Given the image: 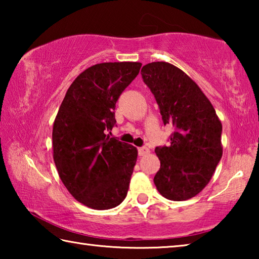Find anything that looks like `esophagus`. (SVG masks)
<instances>
[{
    "label": "esophagus",
    "instance_id": "obj_1",
    "mask_svg": "<svg viewBox=\"0 0 259 259\" xmlns=\"http://www.w3.org/2000/svg\"><path fill=\"white\" fill-rule=\"evenodd\" d=\"M148 152H150V150H148V148H147L146 146H143V147H139V148H138V154H139L140 156H144L145 154H147Z\"/></svg>",
    "mask_w": 259,
    "mask_h": 259
}]
</instances>
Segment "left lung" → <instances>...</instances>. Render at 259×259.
<instances>
[{
    "label": "left lung",
    "instance_id": "1",
    "mask_svg": "<svg viewBox=\"0 0 259 259\" xmlns=\"http://www.w3.org/2000/svg\"><path fill=\"white\" fill-rule=\"evenodd\" d=\"M140 74L164 125L175 128L170 145L155 148L161 166L154 184L165 199L188 200L208 185L222 159V123L210 100L182 69L154 61Z\"/></svg>",
    "mask_w": 259,
    "mask_h": 259
}]
</instances>
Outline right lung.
<instances>
[{"label":"right lung","mask_w":259,"mask_h":259,"mask_svg":"<svg viewBox=\"0 0 259 259\" xmlns=\"http://www.w3.org/2000/svg\"><path fill=\"white\" fill-rule=\"evenodd\" d=\"M140 63H102L82 72L68 88L54 122V161L61 182L78 202L96 210L125 199L137 148L109 137L115 104Z\"/></svg>","instance_id":"1"}]
</instances>
